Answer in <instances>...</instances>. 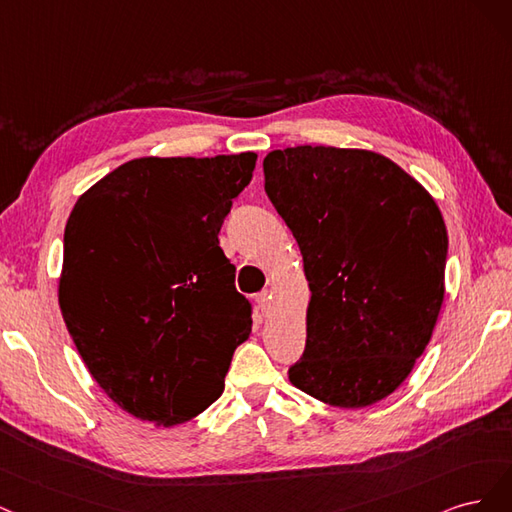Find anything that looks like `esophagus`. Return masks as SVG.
<instances>
[{
    "mask_svg": "<svg viewBox=\"0 0 512 512\" xmlns=\"http://www.w3.org/2000/svg\"><path fill=\"white\" fill-rule=\"evenodd\" d=\"M257 306H259V310H261V315H268L270 308H272V293H270L268 289L261 291V293L257 295Z\"/></svg>",
    "mask_w": 512,
    "mask_h": 512,
    "instance_id": "34e87169",
    "label": "esophagus"
}]
</instances>
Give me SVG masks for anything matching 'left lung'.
<instances>
[{"mask_svg": "<svg viewBox=\"0 0 512 512\" xmlns=\"http://www.w3.org/2000/svg\"><path fill=\"white\" fill-rule=\"evenodd\" d=\"M263 176L312 293L289 381L332 406L376 404L432 340L449 249L440 208L398 163L361 148L272 151Z\"/></svg>", "mask_w": 512, "mask_h": 512, "instance_id": "1", "label": "left lung"}]
</instances>
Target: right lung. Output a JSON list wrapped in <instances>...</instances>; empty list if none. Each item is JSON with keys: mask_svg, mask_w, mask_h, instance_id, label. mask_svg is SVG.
Returning a JSON list of instances; mask_svg holds the SVG:
<instances>
[{"mask_svg": "<svg viewBox=\"0 0 512 512\" xmlns=\"http://www.w3.org/2000/svg\"><path fill=\"white\" fill-rule=\"evenodd\" d=\"M255 161L131 159L70 214L61 315L97 385L136 419L170 427L200 415L251 334V304L219 232Z\"/></svg>", "mask_w": 512, "mask_h": 512, "instance_id": "right-lung-1", "label": "right lung"}]
</instances>
